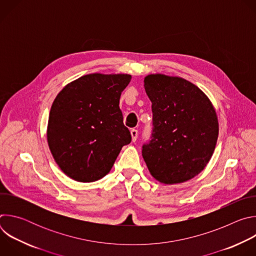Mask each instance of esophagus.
Listing matches in <instances>:
<instances>
[{
  "label": "esophagus",
  "mask_w": 256,
  "mask_h": 256,
  "mask_svg": "<svg viewBox=\"0 0 256 256\" xmlns=\"http://www.w3.org/2000/svg\"><path fill=\"white\" fill-rule=\"evenodd\" d=\"M130 136H132V142H136V138H138V130L132 128L130 130Z\"/></svg>",
  "instance_id": "34e87169"
}]
</instances>
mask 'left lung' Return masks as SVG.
<instances>
[{"label": "left lung", "mask_w": 256, "mask_h": 256, "mask_svg": "<svg viewBox=\"0 0 256 256\" xmlns=\"http://www.w3.org/2000/svg\"><path fill=\"white\" fill-rule=\"evenodd\" d=\"M152 101L153 134L142 155L151 175L165 184L200 173L210 160L218 122L208 97L192 82L163 74L144 77Z\"/></svg>", "instance_id": "1"}]
</instances>
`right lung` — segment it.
<instances>
[{"instance_id": "add662e5", "label": "right lung", "mask_w": 256, "mask_h": 256, "mask_svg": "<svg viewBox=\"0 0 256 256\" xmlns=\"http://www.w3.org/2000/svg\"><path fill=\"white\" fill-rule=\"evenodd\" d=\"M128 74H89L66 85L52 102L46 130L60 170L79 182H93L112 170L132 140L120 108Z\"/></svg>"}]
</instances>
